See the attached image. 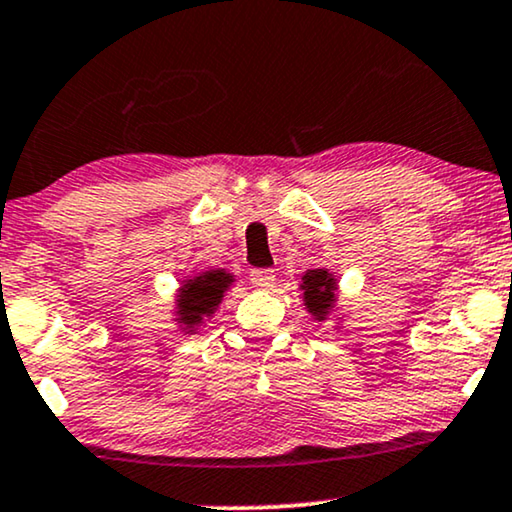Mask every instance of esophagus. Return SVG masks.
<instances>
[{"mask_svg":"<svg viewBox=\"0 0 512 512\" xmlns=\"http://www.w3.org/2000/svg\"><path fill=\"white\" fill-rule=\"evenodd\" d=\"M274 281H276V274L271 269H252L250 271L252 288L271 290V288H274Z\"/></svg>","mask_w":512,"mask_h":512,"instance_id":"obj_1","label":"esophagus"}]
</instances>
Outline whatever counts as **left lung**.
Listing matches in <instances>:
<instances>
[{
	"label": "left lung",
	"instance_id": "1",
	"mask_svg": "<svg viewBox=\"0 0 512 512\" xmlns=\"http://www.w3.org/2000/svg\"><path fill=\"white\" fill-rule=\"evenodd\" d=\"M302 302L314 321H326L338 304V278L331 269H307L300 283ZM340 328V323H338Z\"/></svg>",
	"mask_w": 512,
	"mask_h": 512
}]
</instances>
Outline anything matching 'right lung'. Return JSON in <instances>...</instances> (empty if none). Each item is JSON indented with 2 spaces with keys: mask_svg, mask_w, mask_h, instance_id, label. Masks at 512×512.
I'll return each mask as SVG.
<instances>
[{
  "mask_svg": "<svg viewBox=\"0 0 512 512\" xmlns=\"http://www.w3.org/2000/svg\"><path fill=\"white\" fill-rule=\"evenodd\" d=\"M234 274L226 269H203L186 276L174 297L172 316L181 333H198L205 319H212L222 304L226 290L234 286Z\"/></svg>",
  "mask_w": 512,
  "mask_h": 512,
  "instance_id": "add662e5",
  "label": "right lung"
}]
</instances>
